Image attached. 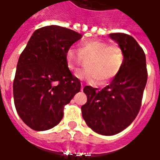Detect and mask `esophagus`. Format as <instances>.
<instances>
[{
	"instance_id": "1",
	"label": "esophagus",
	"mask_w": 160,
	"mask_h": 160,
	"mask_svg": "<svg viewBox=\"0 0 160 160\" xmlns=\"http://www.w3.org/2000/svg\"><path fill=\"white\" fill-rule=\"evenodd\" d=\"M83 88H84V86H83V85H82V84H81V91L83 90Z\"/></svg>"
}]
</instances>
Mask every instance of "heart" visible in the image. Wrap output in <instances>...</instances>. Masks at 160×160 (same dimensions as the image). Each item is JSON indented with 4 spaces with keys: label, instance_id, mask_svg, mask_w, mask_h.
I'll return each instance as SVG.
<instances>
[{
    "label": "heart",
    "instance_id": "heart-1",
    "mask_svg": "<svg viewBox=\"0 0 160 160\" xmlns=\"http://www.w3.org/2000/svg\"><path fill=\"white\" fill-rule=\"evenodd\" d=\"M90 56L87 68L78 70L74 75L79 80L91 84L104 83L113 79L120 73L125 61L123 49L119 45H110L104 41L92 40L82 42L79 51L73 48L67 50V66L70 70H75L83 58Z\"/></svg>",
    "mask_w": 160,
    "mask_h": 160
}]
</instances>
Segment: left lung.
<instances>
[{"label":"left lung","instance_id":"left-lung-1","mask_svg":"<svg viewBox=\"0 0 160 160\" xmlns=\"http://www.w3.org/2000/svg\"><path fill=\"white\" fill-rule=\"evenodd\" d=\"M110 38L123 49V67L102 90L84 87L87 102L81 106L87 126L103 135L118 134L132 123L141 109L148 80L146 56L136 40L125 33H111Z\"/></svg>","mask_w":160,"mask_h":160}]
</instances>
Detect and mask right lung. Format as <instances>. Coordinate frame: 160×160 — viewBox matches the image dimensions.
Masks as SVG:
<instances>
[{
  "label": "right lung",
  "mask_w": 160,
  "mask_h": 160,
  "mask_svg": "<svg viewBox=\"0 0 160 160\" xmlns=\"http://www.w3.org/2000/svg\"><path fill=\"white\" fill-rule=\"evenodd\" d=\"M82 35L58 26L36 30L19 56L13 80L16 111L36 131L52 128L64 105L80 91V81L67 66L66 52Z\"/></svg>",
  "instance_id": "right-lung-1"
}]
</instances>
